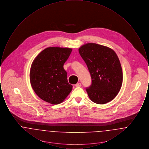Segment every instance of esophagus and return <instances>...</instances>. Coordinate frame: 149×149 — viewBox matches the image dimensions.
I'll use <instances>...</instances> for the list:
<instances>
[{"instance_id":"esophagus-1","label":"esophagus","mask_w":149,"mask_h":149,"mask_svg":"<svg viewBox=\"0 0 149 149\" xmlns=\"http://www.w3.org/2000/svg\"><path fill=\"white\" fill-rule=\"evenodd\" d=\"M81 86V83H78L75 84V86H76V87H80Z\"/></svg>"}]
</instances>
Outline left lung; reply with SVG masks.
<instances>
[{"label":"left lung","instance_id":"1","mask_svg":"<svg viewBox=\"0 0 149 149\" xmlns=\"http://www.w3.org/2000/svg\"><path fill=\"white\" fill-rule=\"evenodd\" d=\"M79 52L92 78V84L86 88L89 98L99 104L113 100L120 92L123 81L120 61L116 52L93 43L81 46Z\"/></svg>","mask_w":149,"mask_h":149}]
</instances>
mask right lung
I'll return each instance as SVG.
<instances>
[{
    "instance_id": "1",
    "label": "right lung",
    "mask_w": 149,
    "mask_h": 149,
    "mask_svg": "<svg viewBox=\"0 0 149 149\" xmlns=\"http://www.w3.org/2000/svg\"><path fill=\"white\" fill-rule=\"evenodd\" d=\"M72 49L50 47L42 51L33 60L29 74L30 82L36 94L52 104L64 101L71 92L64 64Z\"/></svg>"
}]
</instances>
